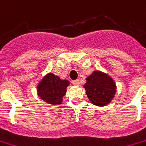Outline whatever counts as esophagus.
<instances>
[{"instance_id":"esophagus-1","label":"esophagus","mask_w":146,"mask_h":146,"mask_svg":"<svg viewBox=\"0 0 146 146\" xmlns=\"http://www.w3.org/2000/svg\"><path fill=\"white\" fill-rule=\"evenodd\" d=\"M73 84L75 86H80V80H76L73 81Z\"/></svg>"}]
</instances>
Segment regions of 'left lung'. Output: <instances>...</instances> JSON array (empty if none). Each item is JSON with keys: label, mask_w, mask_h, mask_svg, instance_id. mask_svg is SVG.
I'll return each mask as SVG.
<instances>
[{"label": "left lung", "mask_w": 146, "mask_h": 146, "mask_svg": "<svg viewBox=\"0 0 146 146\" xmlns=\"http://www.w3.org/2000/svg\"><path fill=\"white\" fill-rule=\"evenodd\" d=\"M83 85L89 100L93 105L105 106L111 103L116 93V85L113 78L100 70L88 76Z\"/></svg>", "instance_id": "1"}]
</instances>
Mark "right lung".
Returning <instances> with one entry per match:
<instances>
[{
	"mask_svg": "<svg viewBox=\"0 0 146 146\" xmlns=\"http://www.w3.org/2000/svg\"><path fill=\"white\" fill-rule=\"evenodd\" d=\"M69 86L70 82L67 80H61L58 76L48 73L41 79L36 86L37 95L50 105H60Z\"/></svg>",
	"mask_w": 146,
	"mask_h": 146,
	"instance_id": "right-lung-1",
	"label": "right lung"
}]
</instances>
